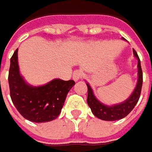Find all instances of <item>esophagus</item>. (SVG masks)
<instances>
[{
	"instance_id": "esophagus-1",
	"label": "esophagus",
	"mask_w": 152,
	"mask_h": 152,
	"mask_svg": "<svg viewBox=\"0 0 152 152\" xmlns=\"http://www.w3.org/2000/svg\"><path fill=\"white\" fill-rule=\"evenodd\" d=\"M83 76V72L81 70H76V71L73 72V80L74 81H78L82 78Z\"/></svg>"
}]
</instances>
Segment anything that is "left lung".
<instances>
[{"instance_id": "obj_1", "label": "left lung", "mask_w": 152, "mask_h": 152, "mask_svg": "<svg viewBox=\"0 0 152 152\" xmlns=\"http://www.w3.org/2000/svg\"><path fill=\"white\" fill-rule=\"evenodd\" d=\"M133 52L134 56L138 60V81H137L134 91L126 101H124L122 103L117 104V105H113V106L104 105L95 97L90 85L88 83H86L87 104L91 108L92 113L97 118L102 119V120H106V121H113V120L121 119V118L126 117L129 113L133 110L134 106L138 102L139 98L140 96V92H141L142 82H143V73H142L140 60L138 55L134 50Z\"/></svg>"}]
</instances>
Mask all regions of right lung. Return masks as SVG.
Returning a JSON list of instances; mask_svg holds the SVG:
<instances>
[{
    "instance_id": "1",
    "label": "right lung",
    "mask_w": 152,
    "mask_h": 152,
    "mask_svg": "<svg viewBox=\"0 0 152 152\" xmlns=\"http://www.w3.org/2000/svg\"><path fill=\"white\" fill-rule=\"evenodd\" d=\"M18 50L11 58L8 75L10 95L14 106L24 118L35 123L54 120L60 115L73 80L55 79L45 86L28 85L19 73Z\"/></svg>"
}]
</instances>
